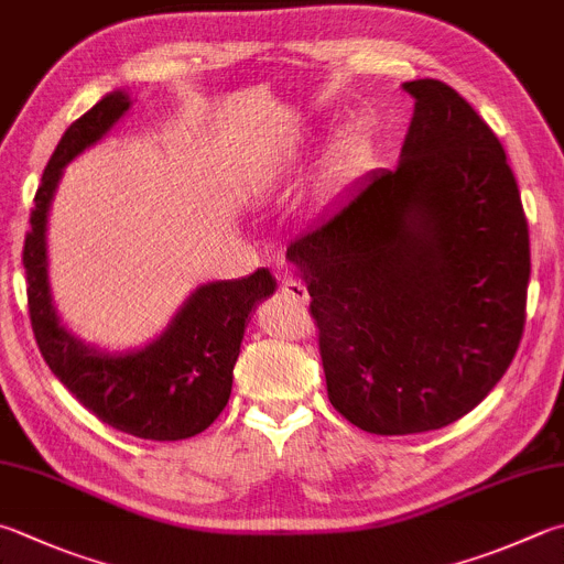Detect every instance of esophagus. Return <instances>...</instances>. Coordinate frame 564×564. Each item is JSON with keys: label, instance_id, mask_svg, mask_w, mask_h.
<instances>
[{"label": "esophagus", "instance_id": "1", "mask_svg": "<svg viewBox=\"0 0 564 564\" xmlns=\"http://www.w3.org/2000/svg\"><path fill=\"white\" fill-rule=\"evenodd\" d=\"M282 294L290 296V300L294 304H300V306L310 304V292H306V286L302 282H296V280H284L282 282Z\"/></svg>", "mask_w": 564, "mask_h": 564}]
</instances>
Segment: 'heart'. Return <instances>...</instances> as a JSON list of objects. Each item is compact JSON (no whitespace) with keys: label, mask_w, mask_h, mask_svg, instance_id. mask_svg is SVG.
I'll return each instance as SVG.
<instances>
[{"label":"heart","mask_w":564,"mask_h":564,"mask_svg":"<svg viewBox=\"0 0 564 564\" xmlns=\"http://www.w3.org/2000/svg\"><path fill=\"white\" fill-rule=\"evenodd\" d=\"M376 134L373 127L366 120H356L346 124L334 140L332 154L326 162V182L332 186H341L354 178L373 154Z\"/></svg>","instance_id":"1"}]
</instances>
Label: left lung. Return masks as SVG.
Here are the masks:
<instances>
[{"label": "left lung", "instance_id": "1", "mask_svg": "<svg viewBox=\"0 0 564 564\" xmlns=\"http://www.w3.org/2000/svg\"><path fill=\"white\" fill-rule=\"evenodd\" d=\"M414 98L395 169L358 182L290 248L332 405L373 434L447 427L491 392L525 324L528 220L506 152L447 83Z\"/></svg>", "mask_w": 564, "mask_h": 564}]
</instances>
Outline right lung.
I'll return each instance as SVG.
<instances>
[{
	"label": "right lung",
	"mask_w": 564,
	"mask_h": 564,
	"mask_svg": "<svg viewBox=\"0 0 564 564\" xmlns=\"http://www.w3.org/2000/svg\"><path fill=\"white\" fill-rule=\"evenodd\" d=\"M130 108V95L112 90L61 137L34 196L21 262L31 328L51 373L110 427L140 440L176 442L210 427L228 405L248 314L268 300L278 282L268 268H260L242 280L200 284L144 348L110 354L80 341L61 324L48 284L51 200L63 169L100 142Z\"/></svg>",
	"instance_id": "right-lung-1"
}]
</instances>
